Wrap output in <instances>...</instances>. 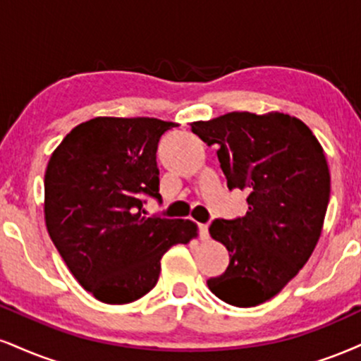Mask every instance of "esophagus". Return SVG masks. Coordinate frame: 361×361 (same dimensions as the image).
<instances>
[{"label":"esophagus","mask_w":361,"mask_h":361,"mask_svg":"<svg viewBox=\"0 0 361 361\" xmlns=\"http://www.w3.org/2000/svg\"><path fill=\"white\" fill-rule=\"evenodd\" d=\"M208 225L207 224H200V238L202 240H208Z\"/></svg>","instance_id":"1"}]
</instances>
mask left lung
I'll return each mask as SVG.
<instances>
[{
    "label": "left lung",
    "instance_id": "1",
    "mask_svg": "<svg viewBox=\"0 0 361 361\" xmlns=\"http://www.w3.org/2000/svg\"><path fill=\"white\" fill-rule=\"evenodd\" d=\"M190 126L219 147L228 188L249 193L245 216L210 225L230 262L207 284L228 305L259 306L296 277L318 244L331 188L323 146L301 119L277 111L228 112Z\"/></svg>",
    "mask_w": 361,
    "mask_h": 361
}]
</instances>
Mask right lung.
<instances>
[{
	"instance_id": "obj_1",
	"label": "right lung",
	"mask_w": 361,
	"mask_h": 361,
	"mask_svg": "<svg viewBox=\"0 0 361 361\" xmlns=\"http://www.w3.org/2000/svg\"><path fill=\"white\" fill-rule=\"evenodd\" d=\"M176 123L94 117L72 129L45 171V225L77 282L106 305H128L158 282L169 247L198 235L192 220L142 215L158 193L159 137Z\"/></svg>"
}]
</instances>
